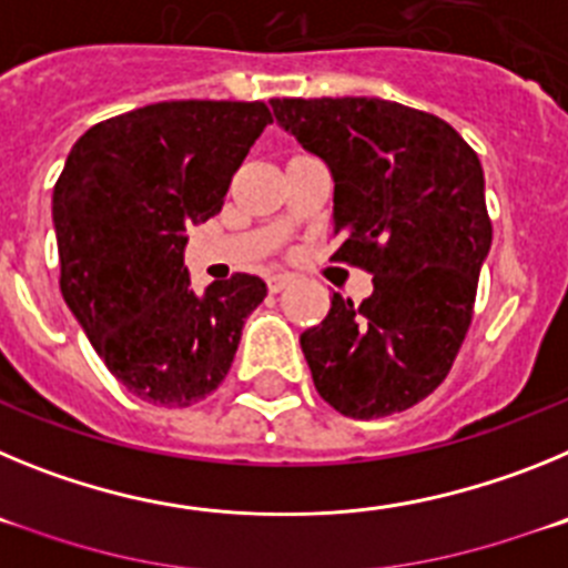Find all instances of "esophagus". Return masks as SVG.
<instances>
[{
  "mask_svg": "<svg viewBox=\"0 0 568 568\" xmlns=\"http://www.w3.org/2000/svg\"><path fill=\"white\" fill-rule=\"evenodd\" d=\"M290 284H293V275H290V273H273V275H267L270 293H281V290L290 287Z\"/></svg>",
  "mask_w": 568,
  "mask_h": 568,
  "instance_id": "34e87169",
  "label": "esophagus"
}]
</instances>
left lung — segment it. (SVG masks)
I'll return each mask as SVG.
<instances>
[{
    "label": "left lung",
    "mask_w": 568,
    "mask_h": 568,
    "mask_svg": "<svg viewBox=\"0 0 568 568\" xmlns=\"http://www.w3.org/2000/svg\"><path fill=\"white\" fill-rule=\"evenodd\" d=\"M335 179L333 261L373 275L361 304L333 293L301 333L315 389L346 418L404 413L453 369L491 247L484 168L453 124L369 97L273 99Z\"/></svg>",
    "instance_id": "left-lung-1"
}]
</instances>
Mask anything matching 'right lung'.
<instances>
[{
  "label": "right lung",
  "instance_id": "right-lung-1",
  "mask_svg": "<svg viewBox=\"0 0 568 568\" xmlns=\"http://www.w3.org/2000/svg\"><path fill=\"white\" fill-rule=\"evenodd\" d=\"M273 122L264 102L182 99L93 124L53 187L59 287L104 366L159 406H193L227 375L267 284L235 273L193 293L184 230L222 213Z\"/></svg>",
  "mask_w": 568,
  "mask_h": 568
}]
</instances>
